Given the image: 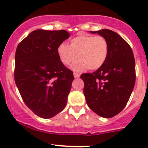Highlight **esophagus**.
<instances>
[{
  "label": "esophagus",
  "mask_w": 148,
  "mask_h": 148,
  "mask_svg": "<svg viewBox=\"0 0 148 148\" xmlns=\"http://www.w3.org/2000/svg\"><path fill=\"white\" fill-rule=\"evenodd\" d=\"M73 75H74V77H75V78H79V76H80V74H79V73H73Z\"/></svg>",
  "instance_id": "obj_1"
}]
</instances>
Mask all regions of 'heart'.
<instances>
[{"label": "heart", "instance_id": "b5f03b06", "mask_svg": "<svg viewBox=\"0 0 148 148\" xmlns=\"http://www.w3.org/2000/svg\"><path fill=\"white\" fill-rule=\"evenodd\" d=\"M108 43L101 35L82 33L70 40V45L62 43L58 47V55L64 65H70L78 58L80 61L72 68L76 71L87 69L96 70L103 66L108 56Z\"/></svg>", "mask_w": 148, "mask_h": 148}]
</instances>
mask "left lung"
<instances>
[{
	"label": "left lung",
	"mask_w": 148,
	"mask_h": 148,
	"mask_svg": "<svg viewBox=\"0 0 148 148\" xmlns=\"http://www.w3.org/2000/svg\"><path fill=\"white\" fill-rule=\"evenodd\" d=\"M96 33L108 43V56L101 68L83 73L84 94L89 108L99 116L111 118L125 108L136 82L135 58L130 46L119 34L110 29Z\"/></svg>",
	"instance_id": "obj_1"
}]
</instances>
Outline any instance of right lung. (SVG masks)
<instances>
[{
  "label": "right lung",
  "mask_w": 148,
  "mask_h": 148,
  "mask_svg": "<svg viewBox=\"0 0 148 148\" xmlns=\"http://www.w3.org/2000/svg\"><path fill=\"white\" fill-rule=\"evenodd\" d=\"M69 37L65 30L36 29L17 47L15 84L23 102L40 118H52L66 104L74 76L58 47Z\"/></svg>",
  "instance_id": "obj_1"
}]
</instances>
